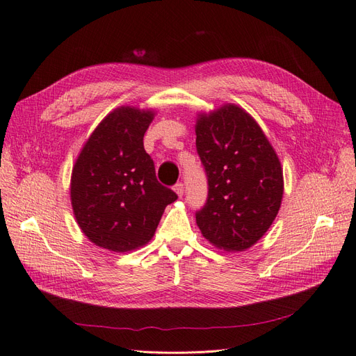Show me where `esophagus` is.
I'll list each match as a JSON object with an SVG mask.
<instances>
[{
	"label": "esophagus",
	"instance_id": "esophagus-1",
	"mask_svg": "<svg viewBox=\"0 0 356 356\" xmlns=\"http://www.w3.org/2000/svg\"><path fill=\"white\" fill-rule=\"evenodd\" d=\"M174 190L179 197H182V195H184V184H182V182H177V184L174 186Z\"/></svg>",
	"mask_w": 356,
	"mask_h": 356
}]
</instances>
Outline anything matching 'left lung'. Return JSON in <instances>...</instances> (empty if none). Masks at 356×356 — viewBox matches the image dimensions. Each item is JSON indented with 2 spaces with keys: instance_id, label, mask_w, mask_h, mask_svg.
<instances>
[{
  "instance_id": "1",
  "label": "left lung",
  "mask_w": 356,
  "mask_h": 356,
  "mask_svg": "<svg viewBox=\"0 0 356 356\" xmlns=\"http://www.w3.org/2000/svg\"><path fill=\"white\" fill-rule=\"evenodd\" d=\"M196 149L208 178L196 222L212 245L243 251L270 227L281 208V161L254 118L236 105L202 114Z\"/></svg>"
}]
</instances>
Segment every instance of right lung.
Instances as JSON below:
<instances>
[{"label": "right lung", "instance_id": "add662e5", "mask_svg": "<svg viewBox=\"0 0 356 356\" xmlns=\"http://www.w3.org/2000/svg\"><path fill=\"white\" fill-rule=\"evenodd\" d=\"M152 111L122 106L106 115L83 147L71 177L75 220L88 238L114 252L145 245L177 193L156 178L144 148Z\"/></svg>", "mask_w": 356, "mask_h": 356}]
</instances>
